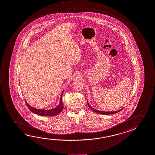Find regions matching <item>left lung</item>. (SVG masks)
Segmentation results:
<instances>
[{
  "mask_svg": "<svg viewBox=\"0 0 155 155\" xmlns=\"http://www.w3.org/2000/svg\"><path fill=\"white\" fill-rule=\"evenodd\" d=\"M87 105H88L89 107H90L92 111H94V112H96L97 114H107V115L110 114H116V113L120 111H121V110L123 109H120L119 110L116 111H100V110H98L94 109V108L92 107H91V105L89 104L88 101L87 102Z\"/></svg>",
  "mask_w": 155,
  "mask_h": 155,
  "instance_id": "obj_1",
  "label": "left lung"
}]
</instances>
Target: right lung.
Instances as JSON below:
<instances>
[{"instance_id":"add662e5","label":"right lung","mask_w":155,"mask_h":155,"mask_svg":"<svg viewBox=\"0 0 155 155\" xmlns=\"http://www.w3.org/2000/svg\"><path fill=\"white\" fill-rule=\"evenodd\" d=\"M64 90L62 92L61 96V99L60 102L59 103L57 107L52 109L45 110V109H38L37 108H35L31 107L30 105L28 104V103L25 101L27 107H28V109H30L31 111L34 114L40 115V116H56L61 112V111L63 110L64 107L62 103V96L63 94Z\"/></svg>"}]
</instances>
